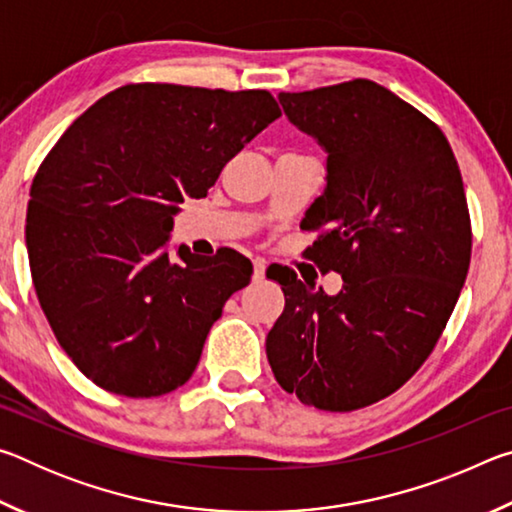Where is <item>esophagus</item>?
<instances>
[{
    "label": "esophagus",
    "instance_id": "obj_1",
    "mask_svg": "<svg viewBox=\"0 0 512 512\" xmlns=\"http://www.w3.org/2000/svg\"><path fill=\"white\" fill-rule=\"evenodd\" d=\"M264 273H266V264L262 262V259H255V262H253V280L259 282L264 277Z\"/></svg>",
    "mask_w": 512,
    "mask_h": 512
}]
</instances>
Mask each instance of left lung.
<instances>
[{
    "label": "left lung",
    "mask_w": 512,
    "mask_h": 512,
    "mask_svg": "<svg viewBox=\"0 0 512 512\" xmlns=\"http://www.w3.org/2000/svg\"><path fill=\"white\" fill-rule=\"evenodd\" d=\"M280 103L327 151L302 255L343 289L327 296L289 268L273 273L287 302L268 363L302 404L357 411L418 372L461 296L472 257L461 169L438 124L372 81L280 92Z\"/></svg>",
    "instance_id": "8db88e82"
}]
</instances>
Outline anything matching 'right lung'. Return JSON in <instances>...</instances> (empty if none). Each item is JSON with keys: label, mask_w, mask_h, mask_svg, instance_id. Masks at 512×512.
Here are the masks:
<instances>
[{"label": "right lung", "mask_w": 512, "mask_h": 512, "mask_svg": "<svg viewBox=\"0 0 512 512\" xmlns=\"http://www.w3.org/2000/svg\"><path fill=\"white\" fill-rule=\"evenodd\" d=\"M280 115L268 90L131 83L42 160L27 212L33 287L60 348L103 391L158 397L192 377L253 264L232 248L169 257L171 216Z\"/></svg>", "instance_id": "add662e5"}]
</instances>
